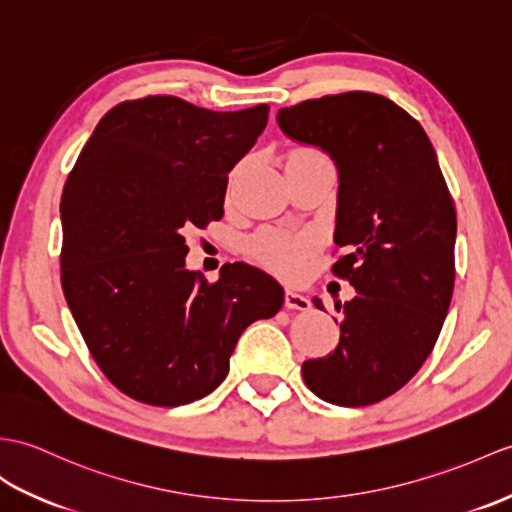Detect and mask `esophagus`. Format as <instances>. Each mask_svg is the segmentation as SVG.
<instances>
[{
    "mask_svg": "<svg viewBox=\"0 0 512 512\" xmlns=\"http://www.w3.org/2000/svg\"><path fill=\"white\" fill-rule=\"evenodd\" d=\"M283 305L288 307V310H299V312H307L312 307V303H310V299H307V296L294 292V290H285Z\"/></svg>",
    "mask_w": 512,
    "mask_h": 512,
    "instance_id": "1",
    "label": "esophagus"
}]
</instances>
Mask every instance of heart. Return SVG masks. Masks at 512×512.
Returning <instances> with one entry per match:
<instances>
[{
	"label": "heart",
	"instance_id": "obj_1",
	"mask_svg": "<svg viewBox=\"0 0 512 512\" xmlns=\"http://www.w3.org/2000/svg\"><path fill=\"white\" fill-rule=\"evenodd\" d=\"M296 152H314V150H296ZM307 244L303 240H296L285 233L270 231L259 235L253 242V255L266 264L268 268L281 272L285 277H292L299 272L303 253Z\"/></svg>",
	"mask_w": 512,
	"mask_h": 512
}]
</instances>
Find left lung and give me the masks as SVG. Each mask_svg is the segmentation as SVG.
I'll use <instances>...</instances> for the list:
<instances>
[{
    "mask_svg": "<svg viewBox=\"0 0 512 512\" xmlns=\"http://www.w3.org/2000/svg\"><path fill=\"white\" fill-rule=\"evenodd\" d=\"M277 122L336 163L334 242L349 253L331 270L358 292L336 303L338 347L303 362V379L336 406H371L417 375L441 334L456 277L454 200L425 130L384 95L305 100ZM314 305L323 310L318 296Z\"/></svg>",
    "mask_w": 512,
    "mask_h": 512,
    "instance_id": "1",
    "label": "left lung"
}]
</instances>
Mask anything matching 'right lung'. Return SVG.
<instances>
[{"label":"right lung","instance_id":"add662e5","mask_svg":"<svg viewBox=\"0 0 512 512\" xmlns=\"http://www.w3.org/2000/svg\"><path fill=\"white\" fill-rule=\"evenodd\" d=\"M268 104L218 113L174 95L113 106L63 198L61 283L102 373L150 406L216 390L242 331L275 316L283 288L248 264L216 283L185 268V233L224 213L229 172L268 124Z\"/></svg>","mask_w":512,"mask_h":512}]
</instances>
